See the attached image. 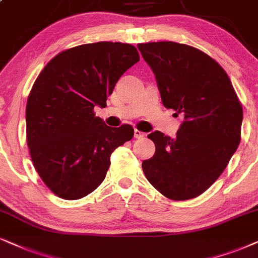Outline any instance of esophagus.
I'll return each mask as SVG.
<instances>
[{
    "label": "esophagus",
    "instance_id": "1",
    "mask_svg": "<svg viewBox=\"0 0 258 258\" xmlns=\"http://www.w3.org/2000/svg\"><path fill=\"white\" fill-rule=\"evenodd\" d=\"M145 136V133L144 132H142V131H139V130H135V137L137 139H140V138H143V137Z\"/></svg>",
    "mask_w": 258,
    "mask_h": 258
}]
</instances>
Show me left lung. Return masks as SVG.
Listing matches in <instances>:
<instances>
[{"label": "left lung", "mask_w": 258, "mask_h": 258, "mask_svg": "<svg viewBox=\"0 0 258 258\" xmlns=\"http://www.w3.org/2000/svg\"><path fill=\"white\" fill-rule=\"evenodd\" d=\"M167 108L184 121L171 139L156 131V152L143 162L150 183L175 201L194 199L223 174L240 143L242 103L226 71L199 48L174 41L138 44Z\"/></svg>", "instance_id": "1"}]
</instances>
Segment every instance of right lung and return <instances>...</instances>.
<instances>
[{
  "label": "right lung",
  "instance_id": "1",
  "mask_svg": "<svg viewBox=\"0 0 258 258\" xmlns=\"http://www.w3.org/2000/svg\"><path fill=\"white\" fill-rule=\"evenodd\" d=\"M139 60L133 45L100 41L68 48L39 74L26 106V137L32 162L53 194L77 200L105 180L110 155L131 140V125L107 126L94 107Z\"/></svg>",
  "mask_w": 258,
  "mask_h": 258
}]
</instances>
